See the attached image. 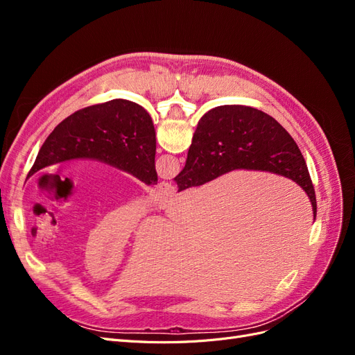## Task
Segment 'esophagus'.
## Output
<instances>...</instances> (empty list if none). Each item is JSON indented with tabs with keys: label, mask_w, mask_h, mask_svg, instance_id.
Segmentation results:
<instances>
[{
	"label": "esophagus",
	"mask_w": 355,
	"mask_h": 355,
	"mask_svg": "<svg viewBox=\"0 0 355 355\" xmlns=\"http://www.w3.org/2000/svg\"><path fill=\"white\" fill-rule=\"evenodd\" d=\"M176 194L175 185H171L170 182H161L154 189V197L159 202H168Z\"/></svg>",
	"instance_id": "34e87169"
}]
</instances>
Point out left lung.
I'll use <instances>...</instances> for the list:
<instances>
[{"instance_id":"8db88e82","label":"left lung","mask_w":355,"mask_h":355,"mask_svg":"<svg viewBox=\"0 0 355 355\" xmlns=\"http://www.w3.org/2000/svg\"><path fill=\"white\" fill-rule=\"evenodd\" d=\"M155 148L149 114L135 102L114 99L83 108L59 123L42 144L26 179L63 161L94 159L155 185Z\"/></svg>"}]
</instances>
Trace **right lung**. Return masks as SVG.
Instances as JSON below:
<instances>
[{"mask_svg":"<svg viewBox=\"0 0 355 355\" xmlns=\"http://www.w3.org/2000/svg\"><path fill=\"white\" fill-rule=\"evenodd\" d=\"M232 170L270 171L292 179L306 192L315 218V191L304 155L271 115L244 105H223L204 114L192 137L187 164L175 180L180 192Z\"/></svg>","mask_w":355,"mask_h":355,"instance_id":"obj_1","label":"right lung"}]
</instances>
